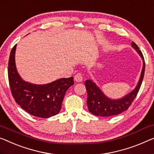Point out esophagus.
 Masks as SVG:
<instances>
[{
    "mask_svg": "<svg viewBox=\"0 0 154 154\" xmlns=\"http://www.w3.org/2000/svg\"><path fill=\"white\" fill-rule=\"evenodd\" d=\"M74 79H75V81L77 82H81L83 81V75H82V73H80V72L77 73V74L75 75Z\"/></svg>",
    "mask_w": 154,
    "mask_h": 154,
    "instance_id": "obj_1",
    "label": "esophagus"
}]
</instances>
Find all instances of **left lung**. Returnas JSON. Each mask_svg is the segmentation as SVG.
Wrapping results in <instances>:
<instances>
[{"mask_svg":"<svg viewBox=\"0 0 154 154\" xmlns=\"http://www.w3.org/2000/svg\"><path fill=\"white\" fill-rule=\"evenodd\" d=\"M132 47L140 55L143 60V67L142 70L140 78L136 88L131 93H128L127 95L120 100H111L108 98L102 91L96 86L95 84L91 80H86L85 86H86L87 95V106L89 112L97 116L109 117L116 116V115L122 113L128 109L132 102L137 96L140 88L142 82H143L145 63L144 61V57L139 48L134 42L131 43Z\"/></svg>","mask_w":154,"mask_h":154,"instance_id":"obj_1","label":"left lung"}]
</instances>
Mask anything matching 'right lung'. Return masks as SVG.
I'll return each mask as SVG.
<instances>
[{
  "instance_id": "right-lung-1",
  "label": "right lung",
  "mask_w": 154,
  "mask_h": 154,
  "mask_svg": "<svg viewBox=\"0 0 154 154\" xmlns=\"http://www.w3.org/2000/svg\"><path fill=\"white\" fill-rule=\"evenodd\" d=\"M17 44L11 50L8 62V79L15 102L32 116L48 118L59 113L66 91L74 84L73 77L61 78L52 83L36 85L24 82L15 65Z\"/></svg>"
}]
</instances>
